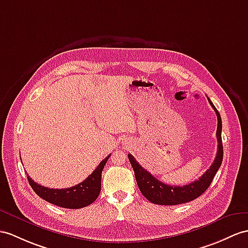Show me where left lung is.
<instances>
[{
  "instance_id": "8db88e82",
  "label": "left lung",
  "mask_w": 248,
  "mask_h": 248,
  "mask_svg": "<svg viewBox=\"0 0 248 248\" xmlns=\"http://www.w3.org/2000/svg\"><path fill=\"white\" fill-rule=\"evenodd\" d=\"M211 107L216 111L218 118V127H217V140H218V150L213 164L203 173V176L199 178L195 182L186 184L184 186H172L162 183L161 181L155 179L153 174H150L146 170L139 164L134 158V155L128 154V159L135 171V176L139 189L142 195L154 204L159 205H178L182 203L190 202L200 197L203 192L208 188L210 183L213 182L215 174L218 171L223 160V145H222V119L220 113L213 104V102L207 98Z\"/></svg>"
}]
</instances>
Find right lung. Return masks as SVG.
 <instances>
[{
	"mask_svg": "<svg viewBox=\"0 0 248 248\" xmlns=\"http://www.w3.org/2000/svg\"><path fill=\"white\" fill-rule=\"evenodd\" d=\"M109 156L110 155L106 156L93 171V173L87 177V179L75 186L69 187V188H48V187L35 183L33 180H31V178L27 176L28 182L30 186L32 187L35 194L53 205L70 209L85 207L88 206L89 204L93 203L100 195L102 170H104V166L107 160L109 159Z\"/></svg>",
	"mask_w": 248,
	"mask_h": 248,
	"instance_id": "right-lung-1",
	"label": "right lung"
}]
</instances>
